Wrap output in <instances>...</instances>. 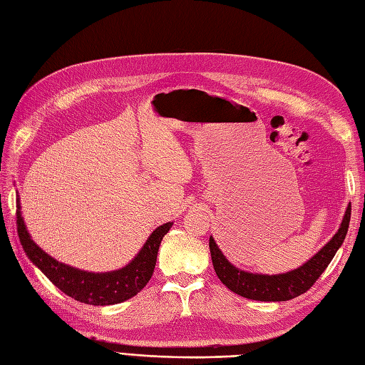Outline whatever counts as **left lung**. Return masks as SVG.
<instances>
[{
  "label": "left lung",
  "instance_id": "left-lung-1",
  "mask_svg": "<svg viewBox=\"0 0 365 365\" xmlns=\"http://www.w3.org/2000/svg\"><path fill=\"white\" fill-rule=\"evenodd\" d=\"M351 205L347 207L344 219L336 235L319 250L315 256L306 262L303 267L279 275H262L240 271L231 264L220 250L217 248L213 237H210L208 245L212 252L213 268L219 280L230 291H233L245 298L257 302H286L304 294L314 286L319 275L324 272L327 264L332 262L338 248L346 239L350 222Z\"/></svg>",
  "mask_w": 365,
  "mask_h": 365
}]
</instances>
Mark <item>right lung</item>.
Wrapping results in <instances>:
<instances>
[{"label":"right lung","instance_id":"1","mask_svg":"<svg viewBox=\"0 0 365 365\" xmlns=\"http://www.w3.org/2000/svg\"><path fill=\"white\" fill-rule=\"evenodd\" d=\"M16 207L18 236L29 259L63 294H67L77 302L93 306H108L126 302L145 288L152 277L153 268H155L161 240L173 225L172 222H168L153 231L146 240L145 247L128 267L113 272L94 274L59 263L50 257L47 252H43L27 233L24 220L21 217L19 200Z\"/></svg>","mask_w":365,"mask_h":365}]
</instances>
